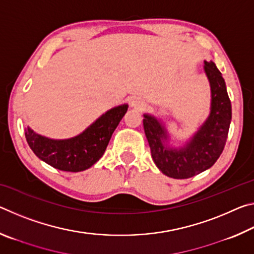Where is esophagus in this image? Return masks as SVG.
I'll return each mask as SVG.
<instances>
[{
  "instance_id": "1",
  "label": "esophagus",
  "mask_w": 254,
  "mask_h": 254,
  "mask_svg": "<svg viewBox=\"0 0 254 254\" xmlns=\"http://www.w3.org/2000/svg\"><path fill=\"white\" fill-rule=\"evenodd\" d=\"M131 106L133 107H137V109H140V107L143 106V101L141 100L139 97H133L131 100Z\"/></svg>"
}]
</instances>
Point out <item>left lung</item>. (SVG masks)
Wrapping results in <instances>:
<instances>
[{"instance_id": "left-lung-1", "label": "left lung", "mask_w": 254, "mask_h": 254, "mask_svg": "<svg viewBox=\"0 0 254 254\" xmlns=\"http://www.w3.org/2000/svg\"><path fill=\"white\" fill-rule=\"evenodd\" d=\"M210 86L208 118L190 139L180 145L171 137L160 119L143 114V127L154 163L168 177L186 179L209 169L223 152L232 119L231 101L221 71L213 62H204Z\"/></svg>"}]
</instances>
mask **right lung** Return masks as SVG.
Listing matches in <instances>:
<instances>
[{"mask_svg": "<svg viewBox=\"0 0 254 254\" xmlns=\"http://www.w3.org/2000/svg\"><path fill=\"white\" fill-rule=\"evenodd\" d=\"M127 107L122 104L106 111L83 132L69 139H50L30 127H25V139L40 160L56 169L78 173L100 160Z\"/></svg>", "mask_w": 254, "mask_h": 254, "instance_id": "obj_1", "label": "right lung"}]
</instances>
